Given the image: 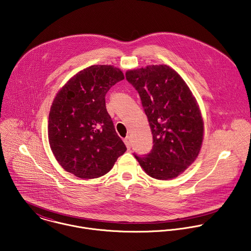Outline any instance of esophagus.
Wrapping results in <instances>:
<instances>
[{
    "label": "esophagus",
    "mask_w": 251,
    "mask_h": 251,
    "mask_svg": "<svg viewBox=\"0 0 251 251\" xmlns=\"http://www.w3.org/2000/svg\"><path fill=\"white\" fill-rule=\"evenodd\" d=\"M124 143H125V145H126V147H127V149L128 150H130L131 149V145H132V142H131V138L128 136V137H126L125 139H124Z\"/></svg>",
    "instance_id": "34e87169"
}]
</instances>
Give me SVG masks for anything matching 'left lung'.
Returning a JSON list of instances; mask_svg holds the SVG:
<instances>
[{
  "instance_id": "left-lung-1",
  "label": "left lung",
  "mask_w": 251,
  "mask_h": 251,
  "mask_svg": "<svg viewBox=\"0 0 251 251\" xmlns=\"http://www.w3.org/2000/svg\"><path fill=\"white\" fill-rule=\"evenodd\" d=\"M126 79L140 95L153 140L148 155L135 157L149 176L173 179L201 149L204 127L197 100L183 78L164 64L128 70Z\"/></svg>"
}]
</instances>
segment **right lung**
<instances>
[{
  "label": "right lung",
  "instance_id": "right-lung-1",
  "mask_svg": "<svg viewBox=\"0 0 251 251\" xmlns=\"http://www.w3.org/2000/svg\"><path fill=\"white\" fill-rule=\"evenodd\" d=\"M123 72L112 65H92L58 91L49 114L50 150L61 167L81 179L103 176L126 147L105 106V95Z\"/></svg>",
  "mask_w": 251,
  "mask_h": 251
}]
</instances>
